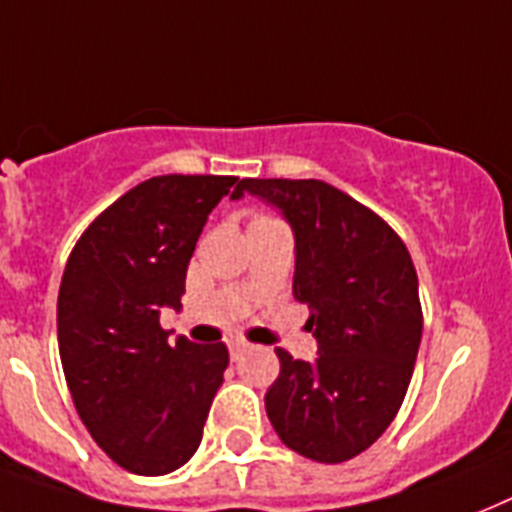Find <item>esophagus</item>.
Masks as SVG:
<instances>
[{
  "instance_id": "34e87169",
  "label": "esophagus",
  "mask_w": 512,
  "mask_h": 512,
  "mask_svg": "<svg viewBox=\"0 0 512 512\" xmlns=\"http://www.w3.org/2000/svg\"><path fill=\"white\" fill-rule=\"evenodd\" d=\"M228 347H231V355L239 357L244 350H247L249 342H244V339H231V342H228Z\"/></svg>"
}]
</instances>
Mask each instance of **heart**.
I'll list each match as a JSON object with an SVG mask.
<instances>
[{
  "instance_id": "heart-1",
  "label": "heart",
  "mask_w": 512,
  "mask_h": 512,
  "mask_svg": "<svg viewBox=\"0 0 512 512\" xmlns=\"http://www.w3.org/2000/svg\"><path fill=\"white\" fill-rule=\"evenodd\" d=\"M263 218H265V215H263Z\"/></svg>"
}]
</instances>
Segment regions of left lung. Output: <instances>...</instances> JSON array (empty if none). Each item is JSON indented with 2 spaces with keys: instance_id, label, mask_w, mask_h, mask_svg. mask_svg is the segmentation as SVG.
<instances>
[{
  "instance_id": "left-lung-1",
  "label": "left lung",
  "mask_w": 512,
  "mask_h": 512,
  "mask_svg": "<svg viewBox=\"0 0 512 512\" xmlns=\"http://www.w3.org/2000/svg\"><path fill=\"white\" fill-rule=\"evenodd\" d=\"M244 191L292 223L294 299L310 307L318 339L315 363L276 350L270 423L302 458H357L389 429L413 378L423 331L413 257L381 215L326 181L242 178L231 197Z\"/></svg>"
}]
</instances>
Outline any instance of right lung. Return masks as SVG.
<instances>
[{
    "label": "right lung",
    "instance_id": "right-lung-1",
    "mask_svg": "<svg viewBox=\"0 0 512 512\" xmlns=\"http://www.w3.org/2000/svg\"><path fill=\"white\" fill-rule=\"evenodd\" d=\"M236 176H155L91 220L68 257L57 342L70 397L94 442L139 476L197 452L228 347L168 342L160 307H181L207 215Z\"/></svg>",
    "mask_w": 512,
    "mask_h": 512
}]
</instances>
